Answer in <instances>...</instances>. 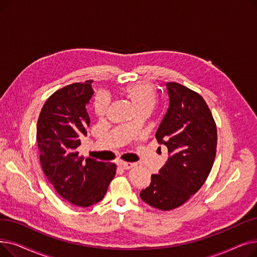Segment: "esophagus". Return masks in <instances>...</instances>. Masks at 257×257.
<instances>
[{"instance_id":"esophagus-1","label":"esophagus","mask_w":257,"mask_h":257,"mask_svg":"<svg viewBox=\"0 0 257 257\" xmlns=\"http://www.w3.org/2000/svg\"><path fill=\"white\" fill-rule=\"evenodd\" d=\"M118 166H119L120 169H123V170H130L131 168L134 167V164H132V163H119Z\"/></svg>"}]
</instances>
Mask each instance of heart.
I'll return each instance as SVG.
<instances>
[{
    "label": "heart",
    "instance_id": "1",
    "mask_svg": "<svg viewBox=\"0 0 257 257\" xmlns=\"http://www.w3.org/2000/svg\"><path fill=\"white\" fill-rule=\"evenodd\" d=\"M124 94L131 102L137 111H150L158 100L156 89L149 83H138L130 85L124 89ZM107 104V97L102 93L98 94L96 100H94V112L97 115L102 116L105 113Z\"/></svg>",
    "mask_w": 257,
    "mask_h": 257
}]
</instances>
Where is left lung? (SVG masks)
I'll list each match as a JSON object with an SVG mask.
<instances>
[{"mask_svg":"<svg viewBox=\"0 0 257 257\" xmlns=\"http://www.w3.org/2000/svg\"><path fill=\"white\" fill-rule=\"evenodd\" d=\"M167 90L170 104L155 138L168 148L169 158L140 195L160 210L179 207L204 184L218 140L212 114L199 93L176 82L167 83Z\"/></svg>","mask_w":257,"mask_h":257,"instance_id":"8db88e82","label":"left lung"}]
</instances>
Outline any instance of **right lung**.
Listing matches in <instances>:
<instances>
[{
  "label": "right lung",
  "instance_id": "right-lung-1",
  "mask_svg": "<svg viewBox=\"0 0 257 257\" xmlns=\"http://www.w3.org/2000/svg\"><path fill=\"white\" fill-rule=\"evenodd\" d=\"M92 80L73 83L46 101L40 111L36 140L43 171L56 192L70 203L88 207L100 202L115 175L116 166L80 157V138L86 136V110L93 94Z\"/></svg>",
  "mask_w": 257,
  "mask_h": 257
}]
</instances>
